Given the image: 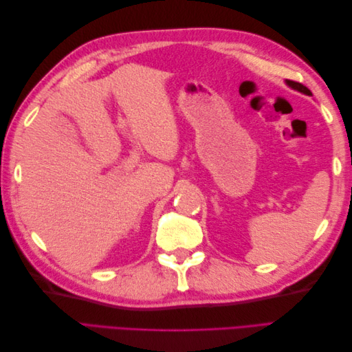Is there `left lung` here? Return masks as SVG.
Returning a JSON list of instances; mask_svg holds the SVG:
<instances>
[{
  "label": "left lung",
  "instance_id": "1",
  "mask_svg": "<svg viewBox=\"0 0 352 352\" xmlns=\"http://www.w3.org/2000/svg\"><path fill=\"white\" fill-rule=\"evenodd\" d=\"M286 85L287 87H291L292 89H296V91H300V92H302V94H305V95H311V91L308 89L307 87H304L302 83H300V82H294V80H286Z\"/></svg>",
  "mask_w": 352,
  "mask_h": 352
}]
</instances>
